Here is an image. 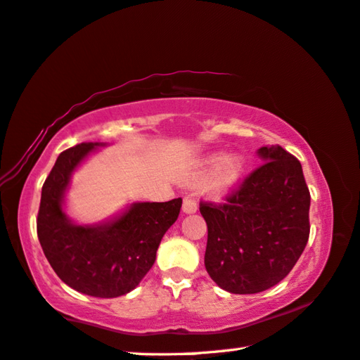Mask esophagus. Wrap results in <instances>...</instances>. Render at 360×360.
<instances>
[{
	"instance_id": "34e87169",
	"label": "esophagus",
	"mask_w": 360,
	"mask_h": 360,
	"mask_svg": "<svg viewBox=\"0 0 360 360\" xmlns=\"http://www.w3.org/2000/svg\"><path fill=\"white\" fill-rule=\"evenodd\" d=\"M197 203L192 200V198H184V202H182V211H184L186 214H192L197 211Z\"/></svg>"
}]
</instances>
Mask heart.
<instances>
[{"instance_id":"heart-1","label":"heart","mask_w":360,"mask_h":360,"mask_svg":"<svg viewBox=\"0 0 360 360\" xmlns=\"http://www.w3.org/2000/svg\"><path fill=\"white\" fill-rule=\"evenodd\" d=\"M247 169V157L242 152H213L198 162L197 168L189 176V182H198L208 176L205 192L211 198H222L236 189Z\"/></svg>"}]
</instances>
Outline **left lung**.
I'll return each mask as SVG.
<instances>
[{
	"instance_id": "8db88e82",
	"label": "left lung",
	"mask_w": 360,
	"mask_h": 360,
	"mask_svg": "<svg viewBox=\"0 0 360 360\" xmlns=\"http://www.w3.org/2000/svg\"><path fill=\"white\" fill-rule=\"evenodd\" d=\"M261 167L226 203H200L205 267L218 287L253 295L288 276L309 238L311 195L301 163L281 146L258 149Z\"/></svg>"
}]
</instances>
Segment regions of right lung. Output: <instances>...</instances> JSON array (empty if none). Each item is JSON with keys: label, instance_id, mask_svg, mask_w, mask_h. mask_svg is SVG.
I'll use <instances>...</instances> for the list:
<instances>
[{"label": "right lung", "instance_id": "right-lung-1", "mask_svg": "<svg viewBox=\"0 0 360 360\" xmlns=\"http://www.w3.org/2000/svg\"><path fill=\"white\" fill-rule=\"evenodd\" d=\"M105 142H82L56 160L41 189L38 240L51 267L68 287L96 298H117L141 283L157 258L158 245L178 219L182 198L133 202L93 224L67 214L72 176Z\"/></svg>", "mask_w": 360, "mask_h": 360}]
</instances>
